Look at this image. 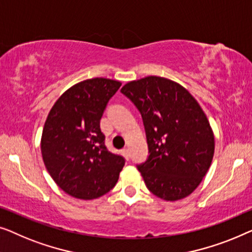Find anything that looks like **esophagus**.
<instances>
[{
    "mask_svg": "<svg viewBox=\"0 0 252 252\" xmlns=\"http://www.w3.org/2000/svg\"><path fill=\"white\" fill-rule=\"evenodd\" d=\"M121 153H122L123 157L126 158V160H127V158H129L130 154H129V150H127V148H123V150L121 151Z\"/></svg>",
    "mask_w": 252,
    "mask_h": 252,
    "instance_id": "obj_1",
    "label": "esophagus"
}]
</instances>
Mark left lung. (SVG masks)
<instances>
[{"label":"left lung","instance_id":"left-lung-1","mask_svg":"<svg viewBox=\"0 0 252 252\" xmlns=\"http://www.w3.org/2000/svg\"><path fill=\"white\" fill-rule=\"evenodd\" d=\"M121 92L143 118L150 155L137 168L147 189L165 201L189 196L215 152L214 132L201 106L185 88L160 76L131 81Z\"/></svg>","mask_w":252,"mask_h":252}]
</instances>
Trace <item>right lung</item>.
<instances>
[{
    "label": "right lung",
    "mask_w": 252,
    "mask_h": 252,
    "mask_svg": "<svg viewBox=\"0 0 252 252\" xmlns=\"http://www.w3.org/2000/svg\"><path fill=\"white\" fill-rule=\"evenodd\" d=\"M121 82L95 77L60 95L44 123L41 152L45 168L63 192L81 200L108 193L126 160L105 146L100 119Z\"/></svg>",
    "instance_id": "obj_1"
}]
</instances>
